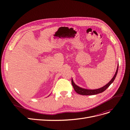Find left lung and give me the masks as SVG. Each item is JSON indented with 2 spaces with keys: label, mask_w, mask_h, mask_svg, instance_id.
Returning <instances> with one entry per match:
<instances>
[{
  "label": "left lung",
  "mask_w": 130,
  "mask_h": 130,
  "mask_svg": "<svg viewBox=\"0 0 130 130\" xmlns=\"http://www.w3.org/2000/svg\"><path fill=\"white\" fill-rule=\"evenodd\" d=\"M118 67L116 70V72L115 75H114L113 77L112 78V80L110 81L107 84H106L105 86H104V87H101L99 89H84V88H82L80 87H78L77 85L75 84L74 82L73 79H72V85L74 87V89L77 93L78 94H81V95H95V94L101 93L102 92H104L105 90L107 89L109 86L111 85V84L115 80V78L117 76V74L118 73Z\"/></svg>",
  "instance_id": "1"
}]
</instances>
